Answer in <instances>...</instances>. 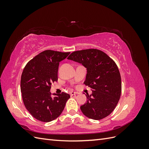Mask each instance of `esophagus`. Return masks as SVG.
I'll list each match as a JSON object with an SVG mask.
<instances>
[{"label": "esophagus", "instance_id": "34e87169", "mask_svg": "<svg viewBox=\"0 0 149 149\" xmlns=\"http://www.w3.org/2000/svg\"><path fill=\"white\" fill-rule=\"evenodd\" d=\"M77 94V93H76V92H74V91H71L70 93V94L71 96H73V95H75V94Z\"/></svg>", "mask_w": 149, "mask_h": 149}]
</instances>
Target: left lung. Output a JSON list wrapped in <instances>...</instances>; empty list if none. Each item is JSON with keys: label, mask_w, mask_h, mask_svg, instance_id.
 <instances>
[{"label": "left lung", "mask_w": 149, "mask_h": 149, "mask_svg": "<svg viewBox=\"0 0 149 149\" xmlns=\"http://www.w3.org/2000/svg\"><path fill=\"white\" fill-rule=\"evenodd\" d=\"M68 59L82 64L87 70L84 84L91 89L92 94H87V101L80 107L83 114L94 120L109 116L121 94V78L116 63L97 49L74 52Z\"/></svg>", "instance_id": "obj_1"}]
</instances>
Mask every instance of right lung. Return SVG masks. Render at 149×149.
<instances>
[{"instance_id":"right-lung-1","label":"right lung","mask_w":149,"mask_h":149,"mask_svg":"<svg viewBox=\"0 0 149 149\" xmlns=\"http://www.w3.org/2000/svg\"><path fill=\"white\" fill-rule=\"evenodd\" d=\"M70 52L45 50L31 60L24 68L20 81L22 99L26 109L38 120L50 122L59 117L68 94L50 93L52 83L57 81L60 62ZM53 95V97L51 95Z\"/></svg>"}]
</instances>
